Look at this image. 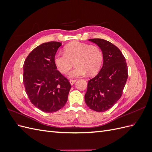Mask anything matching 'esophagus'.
Segmentation results:
<instances>
[{"label": "esophagus", "mask_w": 152, "mask_h": 152, "mask_svg": "<svg viewBox=\"0 0 152 152\" xmlns=\"http://www.w3.org/2000/svg\"><path fill=\"white\" fill-rule=\"evenodd\" d=\"M69 81H70V83L72 85H73V84H74L75 82H76V80H75V79H70Z\"/></svg>", "instance_id": "esophagus-1"}]
</instances>
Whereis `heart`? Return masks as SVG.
Masks as SVG:
<instances>
[{"mask_svg":"<svg viewBox=\"0 0 152 152\" xmlns=\"http://www.w3.org/2000/svg\"><path fill=\"white\" fill-rule=\"evenodd\" d=\"M74 61L77 66L70 73L71 77H81L87 72L93 75L102 65L103 54L96 45L73 42L65 45L64 54L57 53L54 58L55 65L64 74L70 71Z\"/></svg>","mask_w":152,"mask_h":152,"instance_id":"b5f03b06","label":"heart"}]
</instances>
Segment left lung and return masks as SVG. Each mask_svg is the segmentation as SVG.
Masks as SVG:
<instances>
[{"label":"left lung","instance_id":"8db88e82","mask_svg":"<svg viewBox=\"0 0 152 152\" xmlns=\"http://www.w3.org/2000/svg\"><path fill=\"white\" fill-rule=\"evenodd\" d=\"M101 48L103 65L87 84L85 102L90 109L102 112L111 108L121 98L128 77V68L121 50L102 39H89Z\"/></svg>","mask_w":152,"mask_h":152}]
</instances>
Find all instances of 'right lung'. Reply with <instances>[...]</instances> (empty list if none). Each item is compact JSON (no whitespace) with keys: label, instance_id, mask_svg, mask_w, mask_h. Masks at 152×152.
Segmentation results:
<instances>
[{"label":"right lung","instance_id":"1","mask_svg":"<svg viewBox=\"0 0 152 152\" xmlns=\"http://www.w3.org/2000/svg\"><path fill=\"white\" fill-rule=\"evenodd\" d=\"M59 42H49L35 48L23 65V84L26 93L35 107L46 113L58 111L65 105L71 84L57 70L54 58Z\"/></svg>","mask_w":152,"mask_h":152}]
</instances>
